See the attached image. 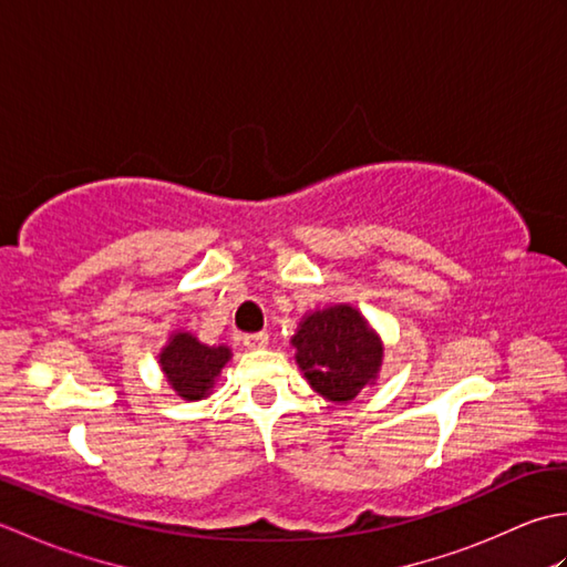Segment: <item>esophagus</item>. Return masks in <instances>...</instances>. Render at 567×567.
<instances>
[{"mask_svg":"<svg viewBox=\"0 0 567 567\" xmlns=\"http://www.w3.org/2000/svg\"><path fill=\"white\" fill-rule=\"evenodd\" d=\"M244 346L248 351H260V348L268 346V333L260 331V333H248L244 336Z\"/></svg>","mask_w":567,"mask_h":567,"instance_id":"1","label":"esophagus"}]
</instances>
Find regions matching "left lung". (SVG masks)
<instances>
[{
  "instance_id": "obj_1",
  "label": "left lung",
  "mask_w": 567,
  "mask_h": 567,
  "mask_svg": "<svg viewBox=\"0 0 567 567\" xmlns=\"http://www.w3.org/2000/svg\"><path fill=\"white\" fill-rule=\"evenodd\" d=\"M290 343L309 388L333 404H348L378 382L384 343L353 305L309 311Z\"/></svg>"
}]
</instances>
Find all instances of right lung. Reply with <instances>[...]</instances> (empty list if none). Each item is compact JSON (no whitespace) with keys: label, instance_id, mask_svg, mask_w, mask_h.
Listing matches in <instances>:
<instances>
[{"label":"right lung","instance_id":"right-lung-1","mask_svg":"<svg viewBox=\"0 0 567 567\" xmlns=\"http://www.w3.org/2000/svg\"><path fill=\"white\" fill-rule=\"evenodd\" d=\"M231 355V348L224 343L209 346L189 331H173L161 348L158 365L179 400L199 402L212 394Z\"/></svg>","mask_w":567,"mask_h":567}]
</instances>
